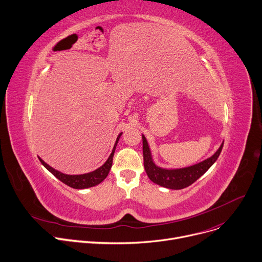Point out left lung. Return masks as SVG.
<instances>
[{"label":"left lung","mask_w":262,"mask_h":262,"mask_svg":"<svg viewBox=\"0 0 262 262\" xmlns=\"http://www.w3.org/2000/svg\"><path fill=\"white\" fill-rule=\"evenodd\" d=\"M142 141H143L144 168L148 178L154 183L166 188H170V189H182L184 187L189 186L190 184H193L216 162L223 147V142H222L220 147L212 157L197 164L183 167V168L167 169V168L157 166L154 163L150 149L144 135H142Z\"/></svg>","instance_id":"obj_1"}]
</instances>
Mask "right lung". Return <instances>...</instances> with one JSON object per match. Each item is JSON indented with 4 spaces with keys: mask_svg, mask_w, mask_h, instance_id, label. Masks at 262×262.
<instances>
[{
    "mask_svg": "<svg viewBox=\"0 0 262 262\" xmlns=\"http://www.w3.org/2000/svg\"><path fill=\"white\" fill-rule=\"evenodd\" d=\"M122 133L119 134V136L117 137V140L115 143V146L113 148L112 154L110 155L108 159L106 160V162L104 163L102 166H100L99 168H97L94 171L87 172V173H82V175H67V173H63L57 169H55L54 167L49 166L46 162H44L40 157L39 160L41 161V163L54 175L56 178H58L60 181H62L63 183H65L66 185L71 186L73 188H77V189H83V188H89L95 185H98L99 183H101L104 179H105L108 175V172L112 168L113 165V158H114V154L116 150V146L117 143L119 141V139L121 137Z\"/></svg>",
    "mask_w": 262,
    "mask_h": 262,
    "instance_id": "add662e5",
    "label": "right lung"
}]
</instances>
